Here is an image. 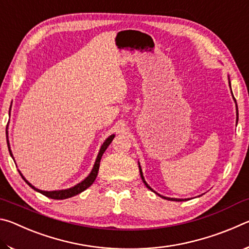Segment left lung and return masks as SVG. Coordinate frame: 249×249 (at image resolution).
I'll use <instances>...</instances> for the list:
<instances>
[{
	"label": "left lung",
	"instance_id": "left-lung-1",
	"mask_svg": "<svg viewBox=\"0 0 249 249\" xmlns=\"http://www.w3.org/2000/svg\"><path fill=\"white\" fill-rule=\"evenodd\" d=\"M229 83H230V88H231V81H230V77H229ZM231 95H233V93H231ZM233 99H234L235 103H236V100H235V98H234V95H233ZM236 115H237V117H236V124H237V122H238V109H237V104H236ZM138 167H140V172H141V177H142V182L145 183V185H146L147 188L149 189V190H151V191H153V192H155L156 195L159 196L160 197H162V199H166V200H169V201H185V200H189V199H176V197H168V196H161V195H159V193H157V192H156V191H154L153 189H151V188L149 187L148 183H147L146 181H145L144 175H142V167H141V165H140V162H138Z\"/></svg>",
	"mask_w": 249,
	"mask_h": 249
}]
</instances>
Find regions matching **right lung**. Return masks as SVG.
Instances as JSON below:
<instances>
[{"label":"right lung","instance_id":"1","mask_svg":"<svg viewBox=\"0 0 249 249\" xmlns=\"http://www.w3.org/2000/svg\"><path fill=\"white\" fill-rule=\"evenodd\" d=\"M10 111H11V108H10ZM7 134H8V133H7V127H6V138L8 137ZM114 136H115V135L112 134L111 136H108V137L107 138V140L104 141L102 146H101L100 151H99V154H98V157H96V159H95V162H94V165H93V168H92V170H91V172L89 174V176H88L87 178L84 179V180H82L81 182H79L78 184H75L74 187H71V188H69V189H65V190H54V191H44V190H39V189H37V188L34 187V185H33L32 183H29L28 181L24 178V176L22 175V172H20L19 170H18V172H19V175L22 176V178L25 180V182H26V183L29 185V187H32L35 191L41 193V195H44V196H46L47 197H50V199H54V200H65V199H68V197L74 196L79 195V193L83 192L84 190H86V189L89 188L90 185L94 182V180H95L96 176H98V172H99L100 161H101V158H102V155L104 154V151L107 150L108 145L112 142V141H113V138H114ZM7 146H8V150H10V154H11V156H12V158L14 159L13 154H12V150H11V147H10V142H8V140H7Z\"/></svg>","mask_w":249,"mask_h":249}]
</instances>
